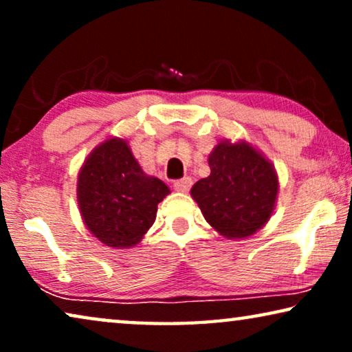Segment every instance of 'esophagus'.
I'll list each match as a JSON object with an SVG mask.
<instances>
[{
    "instance_id": "esophagus-1",
    "label": "esophagus",
    "mask_w": 352,
    "mask_h": 352,
    "mask_svg": "<svg viewBox=\"0 0 352 352\" xmlns=\"http://www.w3.org/2000/svg\"><path fill=\"white\" fill-rule=\"evenodd\" d=\"M190 186H192L190 177H181V179H176L173 182V187H175V190L177 192H187L190 189Z\"/></svg>"
}]
</instances>
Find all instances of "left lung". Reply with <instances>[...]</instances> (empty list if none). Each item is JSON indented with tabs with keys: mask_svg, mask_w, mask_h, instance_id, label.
<instances>
[{
	"mask_svg": "<svg viewBox=\"0 0 352 352\" xmlns=\"http://www.w3.org/2000/svg\"><path fill=\"white\" fill-rule=\"evenodd\" d=\"M210 176L190 194L205 219L221 235L243 239L271 218L278 181L266 158L247 142H221L208 158Z\"/></svg>",
	"mask_w": 352,
	"mask_h": 352,
	"instance_id": "obj_1",
	"label": "left lung"
}]
</instances>
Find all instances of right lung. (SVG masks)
<instances>
[{"label":"right lung","instance_id":"right-lung-1","mask_svg":"<svg viewBox=\"0 0 352 352\" xmlns=\"http://www.w3.org/2000/svg\"><path fill=\"white\" fill-rule=\"evenodd\" d=\"M76 190L88 229L113 248L136 245L155 221L157 205L170 194L165 182L144 175L123 139H109L91 153Z\"/></svg>","mask_w":352,"mask_h":352}]
</instances>
